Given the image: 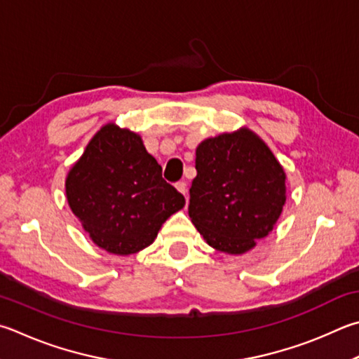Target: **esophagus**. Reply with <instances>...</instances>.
<instances>
[{
	"instance_id": "obj_1",
	"label": "esophagus",
	"mask_w": 359,
	"mask_h": 359,
	"mask_svg": "<svg viewBox=\"0 0 359 359\" xmlns=\"http://www.w3.org/2000/svg\"><path fill=\"white\" fill-rule=\"evenodd\" d=\"M175 188H177V190L187 198V193H188V190H187V182H184V180L177 182V184H175Z\"/></svg>"
}]
</instances>
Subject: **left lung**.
Returning <instances> with one entry per match:
<instances>
[{
  "label": "left lung",
  "mask_w": 359,
  "mask_h": 359,
  "mask_svg": "<svg viewBox=\"0 0 359 359\" xmlns=\"http://www.w3.org/2000/svg\"><path fill=\"white\" fill-rule=\"evenodd\" d=\"M188 215L215 250L242 254L273 231L285 202V174L248 128L202 141Z\"/></svg>",
  "instance_id": "8db88e82"
}]
</instances>
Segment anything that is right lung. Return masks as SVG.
<instances>
[{"label":"right lung","instance_id":"obj_1","mask_svg":"<svg viewBox=\"0 0 359 359\" xmlns=\"http://www.w3.org/2000/svg\"><path fill=\"white\" fill-rule=\"evenodd\" d=\"M67 201L93 242L119 256L151 245L185 198L161 177V166L136 133L108 123L66 180Z\"/></svg>","mask_w":359,"mask_h":359}]
</instances>
